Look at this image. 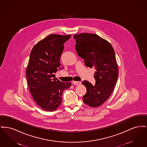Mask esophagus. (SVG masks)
<instances>
[{"instance_id": "34e87169", "label": "esophagus", "mask_w": 147, "mask_h": 147, "mask_svg": "<svg viewBox=\"0 0 147 147\" xmlns=\"http://www.w3.org/2000/svg\"><path fill=\"white\" fill-rule=\"evenodd\" d=\"M73 84H75V85H77L79 86L80 84H81V82H77V81H73Z\"/></svg>"}]
</instances>
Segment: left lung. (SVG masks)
Wrapping results in <instances>:
<instances>
[{
  "label": "left lung",
  "mask_w": 147,
  "mask_h": 147,
  "mask_svg": "<svg viewBox=\"0 0 147 147\" xmlns=\"http://www.w3.org/2000/svg\"><path fill=\"white\" fill-rule=\"evenodd\" d=\"M73 37L78 56L84 59L86 67L95 69V85L86 80L82 82L86 88L83 102L91 107H99L111 96L117 81L115 52L111 44L95 34L81 33Z\"/></svg>",
  "instance_id": "8db88e82"
}]
</instances>
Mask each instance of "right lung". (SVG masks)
Here are the masks:
<instances>
[{"label": "right lung", "instance_id": "obj_1", "mask_svg": "<svg viewBox=\"0 0 147 147\" xmlns=\"http://www.w3.org/2000/svg\"><path fill=\"white\" fill-rule=\"evenodd\" d=\"M71 35L51 34L38 42L33 48L27 66L26 76L30 92L43 109L52 112L62 102V93L71 86L55 78L61 69L60 59L63 44Z\"/></svg>", "mask_w": 147, "mask_h": 147}]
</instances>
